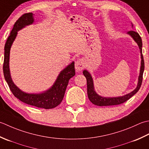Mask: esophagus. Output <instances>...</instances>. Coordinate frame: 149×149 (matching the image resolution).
Listing matches in <instances>:
<instances>
[{"label": "esophagus", "instance_id": "1", "mask_svg": "<svg viewBox=\"0 0 149 149\" xmlns=\"http://www.w3.org/2000/svg\"><path fill=\"white\" fill-rule=\"evenodd\" d=\"M85 67V62L82 58L78 59L75 62V69L77 71H81Z\"/></svg>", "mask_w": 149, "mask_h": 149}]
</instances>
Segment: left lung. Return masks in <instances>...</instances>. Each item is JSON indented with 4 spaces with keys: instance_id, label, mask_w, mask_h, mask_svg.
Returning a JSON list of instances; mask_svg holds the SVG:
<instances>
[{
    "instance_id": "left-lung-1",
    "label": "left lung",
    "mask_w": 149,
    "mask_h": 149,
    "mask_svg": "<svg viewBox=\"0 0 149 149\" xmlns=\"http://www.w3.org/2000/svg\"><path fill=\"white\" fill-rule=\"evenodd\" d=\"M132 27L133 25L132 24ZM127 35L131 36L133 40L135 41L136 44H138L139 51H140V55H141V66L140 70H139V74L138 77V81L137 87H136L134 90H133L132 92H130L127 95L123 96H117V97H104L99 95L95 91V86H94L93 83V78L90 72L86 69L83 71V74L86 77L87 79V95L89 100L93 104L98 106H109V105H116L123 104L127 100L134 95L137 93L139 88L141 87L143 79V74L144 69H145V63L143 56L142 54V40L138 33L134 31H130L127 33Z\"/></svg>"
}]
</instances>
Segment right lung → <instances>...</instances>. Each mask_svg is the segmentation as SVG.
Masks as SVG:
<instances>
[{"label": "right lung", "mask_w": 149, "mask_h": 149, "mask_svg": "<svg viewBox=\"0 0 149 149\" xmlns=\"http://www.w3.org/2000/svg\"><path fill=\"white\" fill-rule=\"evenodd\" d=\"M34 14L25 13L15 23L4 46L3 72L5 80L13 95L26 104L45 109L56 107L62 102L69 80L75 75L74 62L60 71L53 85L49 89L40 93H28L20 89L12 80L10 69V56L11 45L17 37L18 31L34 22Z\"/></svg>", "instance_id": "1"}]
</instances>
